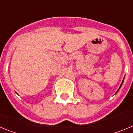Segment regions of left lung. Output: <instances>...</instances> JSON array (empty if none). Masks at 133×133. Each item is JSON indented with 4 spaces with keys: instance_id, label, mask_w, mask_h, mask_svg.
Wrapping results in <instances>:
<instances>
[{
    "instance_id": "1",
    "label": "left lung",
    "mask_w": 133,
    "mask_h": 133,
    "mask_svg": "<svg viewBox=\"0 0 133 133\" xmlns=\"http://www.w3.org/2000/svg\"><path fill=\"white\" fill-rule=\"evenodd\" d=\"M124 78H123V81H122V83H121V85H120V87H119V88H118V90H117V92H118V90H119V89H121V86H122V84H123V81H124ZM117 92H116V93H117Z\"/></svg>"
}]
</instances>
